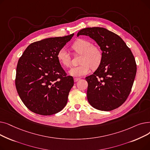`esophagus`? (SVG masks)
<instances>
[{
	"mask_svg": "<svg viewBox=\"0 0 150 150\" xmlns=\"http://www.w3.org/2000/svg\"><path fill=\"white\" fill-rule=\"evenodd\" d=\"M80 80V78H74V81L75 82H77V81H78Z\"/></svg>",
	"mask_w": 150,
	"mask_h": 150,
	"instance_id": "obj_1",
	"label": "esophagus"
}]
</instances>
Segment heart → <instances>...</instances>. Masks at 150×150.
I'll use <instances>...</instances> for the list:
<instances>
[{
  "label": "heart",
  "mask_w": 150,
  "mask_h": 150,
  "mask_svg": "<svg viewBox=\"0 0 150 150\" xmlns=\"http://www.w3.org/2000/svg\"><path fill=\"white\" fill-rule=\"evenodd\" d=\"M72 49L76 53L81 54L80 65L73 67L70 74L74 76H81L88 74L91 69L98 68L103 59V53L97 47L93 46L92 42L87 39H79L72 45ZM57 59L61 64L67 68L71 64V57L64 48L61 49L57 53Z\"/></svg>",
  "instance_id": "heart-1"
}]
</instances>
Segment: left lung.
<instances>
[{
    "label": "left lung",
    "mask_w": 150,
    "mask_h": 150,
    "mask_svg": "<svg viewBox=\"0 0 150 150\" xmlns=\"http://www.w3.org/2000/svg\"><path fill=\"white\" fill-rule=\"evenodd\" d=\"M89 36L100 46L103 59L88 81L87 98L90 105L100 111H109L120 106L131 91L137 71L134 57L123 39L102 27L86 28L77 36Z\"/></svg>",
    "instance_id": "8db88e82"
}]
</instances>
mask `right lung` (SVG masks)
Returning <instances> with one entry per match:
<instances>
[{
	"instance_id": "obj_1",
	"label": "right lung",
	"mask_w": 150,
	"mask_h": 150,
	"mask_svg": "<svg viewBox=\"0 0 150 150\" xmlns=\"http://www.w3.org/2000/svg\"><path fill=\"white\" fill-rule=\"evenodd\" d=\"M74 35L31 43L19 58L16 88L23 104L31 111L50 115L66 106L74 81L61 67L57 53Z\"/></svg>"
}]
</instances>
